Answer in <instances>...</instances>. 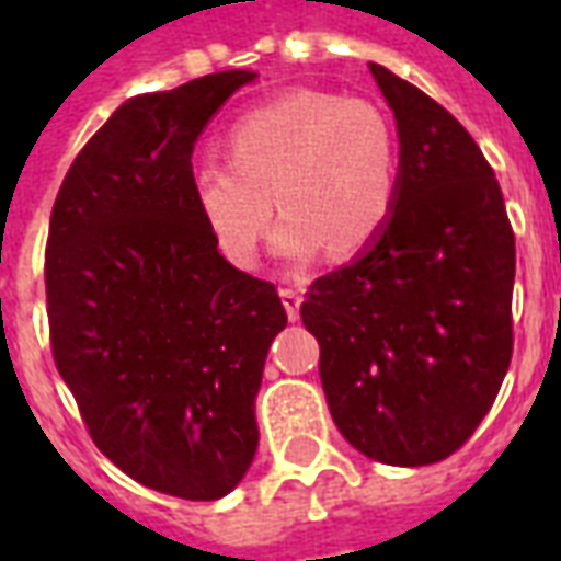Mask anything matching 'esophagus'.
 <instances>
[{
  "instance_id": "esophagus-1",
  "label": "esophagus",
  "mask_w": 561,
  "mask_h": 561,
  "mask_svg": "<svg viewBox=\"0 0 561 561\" xmlns=\"http://www.w3.org/2000/svg\"><path fill=\"white\" fill-rule=\"evenodd\" d=\"M279 297H282V306H285V312H288V318H291V321H297V318H300V304H304V294L297 291V288H282Z\"/></svg>"
}]
</instances>
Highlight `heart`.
Instances as JSON below:
<instances>
[{
  "mask_svg": "<svg viewBox=\"0 0 561 561\" xmlns=\"http://www.w3.org/2000/svg\"><path fill=\"white\" fill-rule=\"evenodd\" d=\"M231 161L204 159L192 197L213 243L237 267H252L273 219V249L309 261L324 245L352 255L388 225L400 161L388 116L336 92L291 90L257 104L228 128Z\"/></svg>",
  "mask_w": 561,
  "mask_h": 561,
  "instance_id": "obj_1",
  "label": "heart"
}]
</instances>
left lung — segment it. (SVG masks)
<instances>
[{
  "label": "left lung",
  "mask_w": 561,
  "mask_h": 561,
  "mask_svg": "<svg viewBox=\"0 0 561 561\" xmlns=\"http://www.w3.org/2000/svg\"><path fill=\"white\" fill-rule=\"evenodd\" d=\"M400 135L388 225L309 285L333 423L360 454L430 466L469 442L514 352V231L481 147L409 80L369 62Z\"/></svg>",
  "instance_id": "left-lung-1"
}]
</instances>
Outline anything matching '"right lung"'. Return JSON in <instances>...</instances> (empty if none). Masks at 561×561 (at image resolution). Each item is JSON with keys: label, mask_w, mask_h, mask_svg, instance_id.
I'll return each instance as SVG.
<instances>
[{"label": "right lung", "mask_w": 561, "mask_h": 561, "mask_svg": "<svg viewBox=\"0 0 561 561\" xmlns=\"http://www.w3.org/2000/svg\"><path fill=\"white\" fill-rule=\"evenodd\" d=\"M252 71L119 104L59 185L47 318L92 442L159 493L213 502L257 450L255 397L288 324L273 282L219 255L192 197V149Z\"/></svg>", "instance_id": "add662e5"}]
</instances>
